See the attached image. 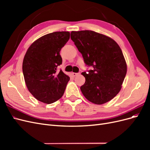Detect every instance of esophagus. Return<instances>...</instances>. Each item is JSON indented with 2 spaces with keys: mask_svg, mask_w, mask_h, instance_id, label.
<instances>
[{
  "mask_svg": "<svg viewBox=\"0 0 150 150\" xmlns=\"http://www.w3.org/2000/svg\"><path fill=\"white\" fill-rule=\"evenodd\" d=\"M79 74V73H77V72H72V76L75 77V76H78Z\"/></svg>",
  "mask_w": 150,
  "mask_h": 150,
  "instance_id": "obj_1",
  "label": "esophagus"
}]
</instances>
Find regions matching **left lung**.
<instances>
[{
    "label": "left lung",
    "instance_id": "obj_1",
    "mask_svg": "<svg viewBox=\"0 0 150 150\" xmlns=\"http://www.w3.org/2000/svg\"><path fill=\"white\" fill-rule=\"evenodd\" d=\"M71 39L84 63L93 70L83 72L81 92L88 101L103 104L115 98L121 89L127 65L122 51L112 39L92 30L72 31Z\"/></svg>",
    "mask_w": 150,
    "mask_h": 150
}]
</instances>
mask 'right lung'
<instances>
[{"mask_svg": "<svg viewBox=\"0 0 150 150\" xmlns=\"http://www.w3.org/2000/svg\"><path fill=\"white\" fill-rule=\"evenodd\" d=\"M70 38L69 32H54L30 45L22 63L25 83L33 96L44 103L57 101L64 94L69 77L57 66L62 64L60 51Z\"/></svg>", "mask_w": 150, "mask_h": 150, "instance_id": "obj_1", "label": "right lung"}]
</instances>
